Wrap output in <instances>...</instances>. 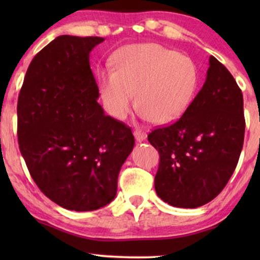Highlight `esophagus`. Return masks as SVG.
I'll list each match as a JSON object with an SVG mask.
<instances>
[{
    "label": "esophagus",
    "mask_w": 260,
    "mask_h": 260,
    "mask_svg": "<svg viewBox=\"0 0 260 260\" xmlns=\"http://www.w3.org/2000/svg\"><path fill=\"white\" fill-rule=\"evenodd\" d=\"M134 136H135V138H136L137 142H142V141L145 140V137H147V134H145L143 130L136 129L134 131Z\"/></svg>",
    "instance_id": "esophagus-1"
}]
</instances>
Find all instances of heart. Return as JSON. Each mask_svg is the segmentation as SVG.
<instances>
[{
	"instance_id": "heart-1",
	"label": "heart",
	"mask_w": 260,
	"mask_h": 260,
	"mask_svg": "<svg viewBox=\"0 0 260 260\" xmlns=\"http://www.w3.org/2000/svg\"><path fill=\"white\" fill-rule=\"evenodd\" d=\"M199 79L198 66L189 56L157 44L133 45L118 55L115 71L102 73L101 94L110 115L124 119L135 92L140 115L166 124L189 108Z\"/></svg>"
}]
</instances>
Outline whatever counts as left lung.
I'll return each instance as SVG.
<instances>
[{"label":"left lung","instance_id":"1","mask_svg":"<svg viewBox=\"0 0 260 260\" xmlns=\"http://www.w3.org/2000/svg\"><path fill=\"white\" fill-rule=\"evenodd\" d=\"M244 134L243 93L230 71L211 56L204 86L182 117L148 135L159 154L156 193L174 207L212 201L236 169Z\"/></svg>","mask_w":260,"mask_h":260}]
</instances>
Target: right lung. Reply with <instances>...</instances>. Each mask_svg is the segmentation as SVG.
Wrapping results in <instances>:
<instances>
[{
  "label": "right lung",
  "mask_w": 260,
  "mask_h": 260,
  "mask_svg": "<svg viewBox=\"0 0 260 260\" xmlns=\"http://www.w3.org/2000/svg\"><path fill=\"white\" fill-rule=\"evenodd\" d=\"M103 41L55 38L31 60L17 101V140L31 179L53 202L76 212L115 199L135 145L130 127L97 103L88 54Z\"/></svg>",
  "instance_id": "add662e5"
}]
</instances>
